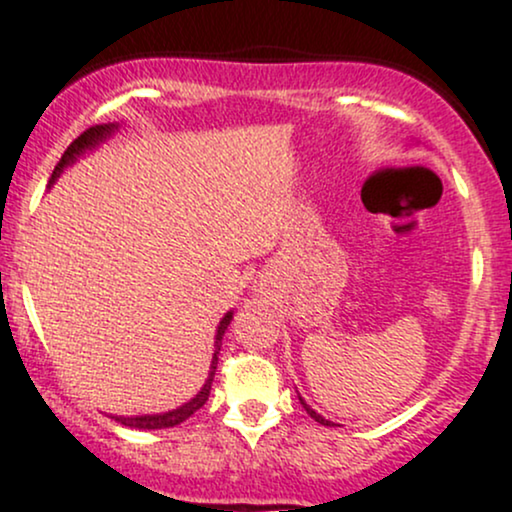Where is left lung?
Masks as SVG:
<instances>
[{"label": "left lung", "instance_id": "left-lung-1", "mask_svg": "<svg viewBox=\"0 0 512 512\" xmlns=\"http://www.w3.org/2000/svg\"><path fill=\"white\" fill-rule=\"evenodd\" d=\"M298 399H301V397H298ZM301 404H303V409H305V411H308V414H310V419H315V421H317V424H322V426H334V424H332V421H327V419H325V416H320V414H317V411H315V409H310V407H308V404H305V399H301Z\"/></svg>", "mask_w": 512, "mask_h": 512}]
</instances>
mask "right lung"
<instances>
[{
  "instance_id": "obj_1",
  "label": "right lung",
  "mask_w": 512,
  "mask_h": 512,
  "mask_svg": "<svg viewBox=\"0 0 512 512\" xmlns=\"http://www.w3.org/2000/svg\"><path fill=\"white\" fill-rule=\"evenodd\" d=\"M117 129V125H96V127H88L81 137H76L72 144L67 146V151H64V156L60 158V163H57L55 170H52V180L55 182L60 178V173L67 166H72L79 156H84L86 151L96 149L98 144L105 142V139L110 137ZM233 320V310L231 313L223 315V320L219 322V330H216V344H214V358H211V370H209V378L207 383H204L202 390L197 392L195 397L190 399V402H185L182 407L173 409V411H166V414H144V416H113L117 424L122 426H129V428H142V431H156V428H170V426H178L182 424L185 419H190L192 414H195L197 409H202L204 404H207L209 399V392H211V380H214V373H216V363H219V351H221V339L223 334H226L228 325H231Z\"/></svg>"
}]
</instances>
